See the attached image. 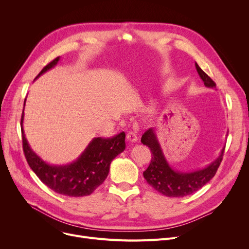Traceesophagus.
<instances>
[{"label":"esophagus","mask_w":249,"mask_h":249,"mask_svg":"<svg viewBox=\"0 0 249 249\" xmlns=\"http://www.w3.org/2000/svg\"><path fill=\"white\" fill-rule=\"evenodd\" d=\"M127 140L129 141V142H136L137 141V134H136V132H134V131H129L128 133H127Z\"/></svg>","instance_id":"34e87169"}]
</instances>
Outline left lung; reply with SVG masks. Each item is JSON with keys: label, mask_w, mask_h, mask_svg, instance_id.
Here are the masks:
<instances>
[{"label": "left lung", "mask_w": 249, "mask_h": 249, "mask_svg": "<svg viewBox=\"0 0 249 249\" xmlns=\"http://www.w3.org/2000/svg\"><path fill=\"white\" fill-rule=\"evenodd\" d=\"M196 69L204 82V85L208 88H215L216 84L209 76L198 63H196ZM141 142L148 146L151 150V161L143 173V177L146 179L147 184L160 194L172 198H180L189 196L203 188L208 181L216 175L217 169L223 159V148L220 155L213 162L208 166L194 172H178L169 166L167 163L160 142L155 134L154 128H149L141 137Z\"/></svg>", "instance_id": "left-lung-1"}]
</instances>
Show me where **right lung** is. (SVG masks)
Wrapping results in <instances>:
<instances>
[{
  "mask_svg": "<svg viewBox=\"0 0 249 249\" xmlns=\"http://www.w3.org/2000/svg\"><path fill=\"white\" fill-rule=\"evenodd\" d=\"M59 57L49 62L36 76L54 68ZM25 106V101H24ZM24 110L21 116L22 142L25 158L29 166L44 185L68 197H84L93 193L108 177L111 161L125 149V133L111 138L97 137L75 161L67 165H50L30 148L23 130Z\"/></svg>",
  "mask_w": 249,
  "mask_h": 249,
  "instance_id": "obj_1",
  "label": "right lung"
}]
</instances>
